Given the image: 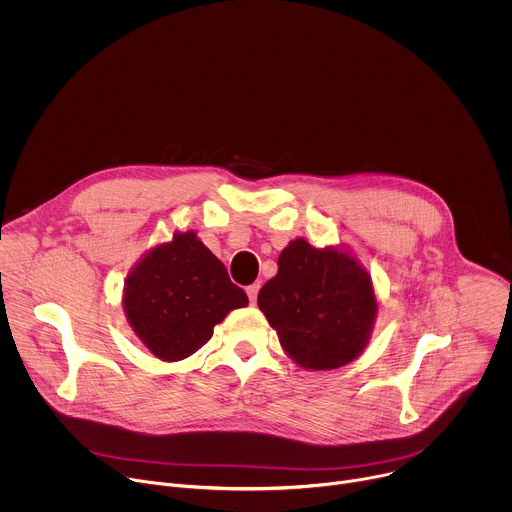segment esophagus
Segmentation results:
<instances>
[{"mask_svg":"<svg viewBox=\"0 0 512 512\" xmlns=\"http://www.w3.org/2000/svg\"><path fill=\"white\" fill-rule=\"evenodd\" d=\"M259 287H261L259 283H253V285H249V287H247V296H249V302H251V304H255V302H257Z\"/></svg>","mask_w":512,"mask_h":512,"instance_id":"obj_1","label":"esophagus"}]
</instances>
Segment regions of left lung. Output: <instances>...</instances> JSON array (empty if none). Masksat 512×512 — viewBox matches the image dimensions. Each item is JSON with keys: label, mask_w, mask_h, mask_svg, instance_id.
Wrapping results in <instances>:
<instances>
[{"label": "left lung", "mask_w": 512, "mask_h": 512, "mask_svg": "<svg viewBox=\"0 0 512 512\" xmlns=\"http://www.w3.org/2000/svg\"><path fill=\"white\" fill-rule=\"evenodd\" d=\"M277 265L257 304L283 350L312 371L352 362L367 346L377 316L371 275L344 251L316 249L304 239L291 241Z\"/></svg>", "instance_id": "obj_1"}]
</instances>
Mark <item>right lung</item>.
I'll use <instances>...</instances> for the list:
<instances>
[{
    "label": "right lung",
    "instance_id": "right-lung-1",
    "mask_svg": "<svg viewBox=\"0 0 512 512\" xmlns=\"http://www.w3.org/2000/svg\"><path fill=\"white\" fill-rule=\"evenodd\" d=\"M249 298L196 237L176 233L145 255L125 279L123 308L137 338L166 362L204 346L212 328Z\"/></svg>",
    "mask_w": 512,
    "mask_h": 512
}]
</instances>
